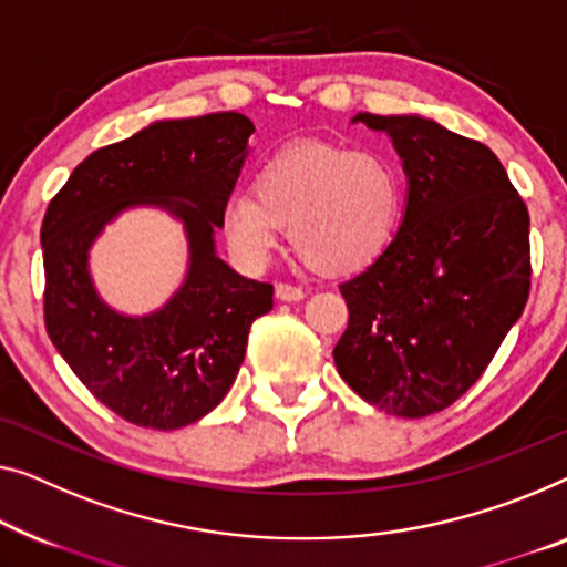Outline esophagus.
Returning a JSON list of instances; mask_svg holds the SVG:
<instances>
[{"label": "esophagus", "instance_id": "obj_1", "mask_svg": "<svg viewBox=\"0 0 567 567\" xmlns=\"http://www.w3.org/2000/svg\"><path fill=\"white\" fill-rule=\"evenodd\" d=\"M275 298L282 300V302H300L306 298V292H302V287H292V285H277L275 287Z\"/></svg>", "mask_w": 567, "mask_h": 567}]
</instances>
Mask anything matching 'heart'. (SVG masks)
<instances>
[{"label":"heart","instance_id":"obj_1","mask_svg":"<svg viewBox=\"0 0 567 567\" xmlns=\"http://www.w3.org/2000/svg\"><path fill=\"white\" fill-rule=\"evenodd\" d=\"M221 206V229L244 267H265L290 229V244L320 275H353L382 257L400 226V167L374 150L306 142L275 152Z\"/></svg>","mask_w":567,"mask_h":567}]
</instances>
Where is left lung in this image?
Here are the masks:
<instances>
[{"label":"left lung","mask_w":567,"mask_h":567,"mask_svg":"<svg viewBox=\"0 0 567 567\" xmlns=\"http://www.w3.org/2000/svg\"><path fill=\"white\" fill-rule=\"evenodd\" d=\"M392 140L408 196L382 257L341 282L349 328L333 359L343 382L396 417H425L466 394L522 318L529 214L499 157L420 114L351 120Z\"/></svg>","instance_id":"8db88e82"}]
</instances>
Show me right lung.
Masks as SVG:
<instances>
[{
	"label": "right lung",
	"instance_id": "1",
	"mask_svg": "<svg viewBox=\"0 0 567 567\" xmlns=\"http://www.w3.org/2000/svg\"><path fill=\"white\" fill-rule=\"evenodd\" d=\"M251 132L239 112L152 122L91 152L42 218L50 341L99 402L140 427L206 417L239 374L251 323L272 310L275 287L241 277L216 251ZM134 207L163 209L189 241L178 290L142 317L109 307L90 275L97 236Z\"/></svg>",
	"mask_w": 567,
	"mask_h": 567
}]
</instances>
